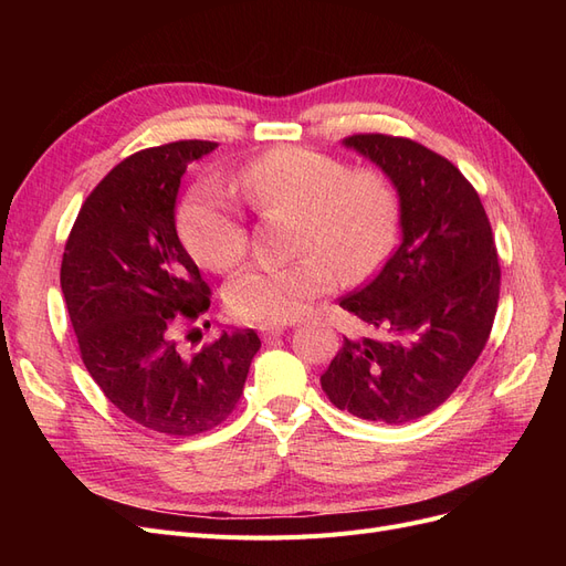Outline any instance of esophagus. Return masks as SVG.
Returning <instances> with one entry per match:
<instances>
[{
	"label": "esophagus",
	"instance_id": "34e87169",
	"mask_svg": "<svg viewBox=\"0 0 566 566\" xmlns=\"http://www.w3.org/2000/svg\"><path fill=\"white\" fill-rule=\"evenodd\" d=\"M283 325L281 323H262L260 325V333L264 339H273V337H281L283 335Z\"/></svg>",
	"mask_w": 566,
	"mask_h": 566
}]
</instances>
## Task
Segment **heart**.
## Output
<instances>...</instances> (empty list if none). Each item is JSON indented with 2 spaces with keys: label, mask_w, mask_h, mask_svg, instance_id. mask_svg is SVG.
<instances>
[{
  "label": "heart",
  "mask_w": 566,
  "mask_h": 566,
  "mask_svg": "<svg viewBox=\"0 0 566 566\" xmlns=\"http://www.w3.org/2000/svg\"><path fill=\"white\" fill-rule=\"evenodd\" d=\"M238 191L260 214L295 217L287 266H248L227 285L229 312L250 323L293 321L316 297L342 283L378 273L399 241L401 193L380 167H349L331 153L279 146L250 160L235 177ZM177 229L193 260L217 273L231 271L248 252L241 210L198 186L179 208Z\"/></svg>",
  "instance_id": "obj_1"
}]
</instances>
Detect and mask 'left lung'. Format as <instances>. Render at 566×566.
I'll use <instances>...</instances> for the list:
<instances>
[{"label":"left lung","instance_id":"8db88e82","mask_svg":"<svg viewBox=\"0 0 566 566\" xmlns=\"http://www.w3.org/2000/svg\"><path fill=\"white\" fill-rule=\"evenodd\" d=\"M345 146L397 181L401 245L339 300L385 337H345L321 387L356 418L403 424L447 401L486 347L501 264L484 205L453 163L403 136L354 134Z\"/></svg>","mask_w":566,"mask_h":566}]
</instances>
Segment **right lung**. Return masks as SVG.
I'll list each match as a JSON object with an SVG mask.
<instances>
[{
	"label": "right lung",
	"instance_id": "1",
	"mask_svg": "<svg viewBox=\"0 0 566 566\" xmlns=\"http://www.w3.org/2000/svg\"><path fill=\"white\" fill-rule=\"evenodd\" d=\"M214 142L146 148L115 165L84 200L67 235L61 290L82 361L106 399L146 430L193 437L241 399L254 331L227 333L193 358L172 325L210 306V287L179 241L175 205L186 167Z\"/></svg>",
	"mask_w": 566,
	"mask_h": 566
}]
</instances>
